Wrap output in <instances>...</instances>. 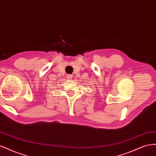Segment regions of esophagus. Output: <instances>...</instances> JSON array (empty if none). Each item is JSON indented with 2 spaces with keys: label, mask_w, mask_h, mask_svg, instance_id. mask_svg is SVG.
Wrapping results in <instances>:
<instances>
[{
  "label": "esophagus",
  "mask_w": 156,
  "mask_h": 156,
  "mask_svg": "<svg viewBox=\"0 0 156 156\" xmlns=\"http://www.w3.org/2000/svg\"><path fill=\"white\" fill-rule=\"evenodd\" d=\"M67 78H68V79H71L72 78V75H68Z\"/></svg>",
  "instance_id": "34e87169"
}]
</instances>
